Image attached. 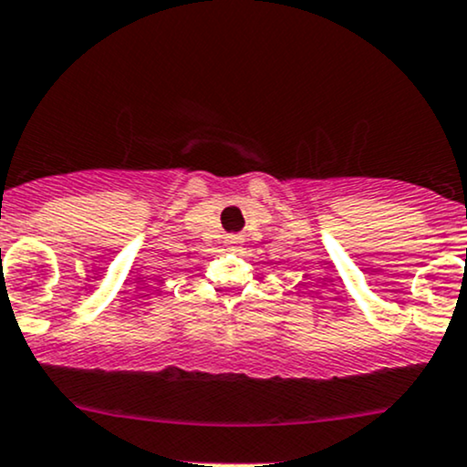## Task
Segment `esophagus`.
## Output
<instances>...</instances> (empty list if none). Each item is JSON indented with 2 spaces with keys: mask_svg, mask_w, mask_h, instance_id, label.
Here are the masks:
<instances>
[{
  "mask_svg": "<svg viewBox=\"0 0 467 467\" xmlns=\"http://www.w3.org/2000/svg\"><path fill=\"white\" fill-rule=\"evenodd\" d=\"M224 244H227L229 249H240V244H243V240H240L238 235H229L227 243H224Z\"/></svg>",
  "mask_w": 467,
  "mask_h": 467,
  "instance_id": "34e87169",
  "label": "esophagus"
}]
</instances>
